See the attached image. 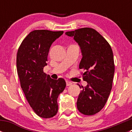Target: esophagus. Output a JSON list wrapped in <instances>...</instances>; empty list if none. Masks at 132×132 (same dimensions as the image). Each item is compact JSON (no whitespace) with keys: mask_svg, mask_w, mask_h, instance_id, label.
I'll use <instances>...</instances> for the list:
<instances>
[{"mask_svg":"<svg viewBox=\"0 0 132 132\" xmlns=\"http://www.w3.org/2000/svg\"><path fill=\"white\" fill-rule=\"evenodd\" d=\"M66 86H71V84H72V83H71V82H70V81H68V80H66Z\"/></svg>","mask_w":132,"mask_h":132,"instance_id":"obj_1","label":"esophagus"}]
</instances>
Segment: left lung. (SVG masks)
<instances>
[{
	"instance_id": "obj_1",
	"label": "left lung",
	"mask_w": 132,
	"mask_h": 132,
	"mask_svg": "<svg viewBox=\"0 0 132 132\" xmlns=\"http://www.w3.org/2000/svg\"><path fill=\"white\" fill-rule=\"evenodd\" d=\"M65 34L73 37L80 48L79 68L85 71L83 80L87 82L78 96L77 109L84 115H94L105 106L112 87L115 70L112 50L107 40L91 28Z\"/></svg>"
}]
</instances>
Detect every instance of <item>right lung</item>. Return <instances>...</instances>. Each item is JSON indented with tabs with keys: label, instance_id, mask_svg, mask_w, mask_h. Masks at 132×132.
Here are the masks:
<instances>
[{
	"label": "right lung",
	"instance_id": "1",
	"mask_svg": "<svg viewBox=\"0 0 132 132\" xmlns=\"http://www.w3.org/2000/svg\"><path fill=\"white\" fill-rule=\"evenodd\" d=\"M63 32L33 30L23 39L17 52L16 68L21 87L34 112L43 118L56 115L57 98L66 87L63 78L52 79L43 72L50 46Z\"/></svg>",
	"mask_w": 132,
	"mask_h": 132
}]
</instances>
